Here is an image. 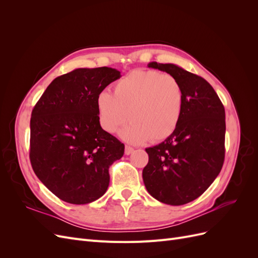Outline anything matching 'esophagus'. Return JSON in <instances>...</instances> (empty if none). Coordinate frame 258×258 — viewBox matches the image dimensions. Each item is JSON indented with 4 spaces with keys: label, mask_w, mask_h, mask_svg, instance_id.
<instances>
[{
    "label": "esophagus",
    "mask_w": 258,
    "mask_h": 258,
    "mask_svg": "<svg viewBox=\"0 0 258 258\" xmlns=\"http://www.w3.org/2000/svg\"><path fill=\"white\" fill-rule=\"evenodd\" d=\"M134 152H135V150L131 146H126V147H124V154H126V155H130V154H132Z\"/></svg>",
    "instance_id": "esophagus-1"
}]
</instances>
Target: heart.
<instances>
[{"label":"heart","instance_id":"1","mask_svg":"<svg viewBox=\"0 0 258 258\" xmlns=\"http://www.w3.org/2000/svg\"><path fill=\"white\" fill-rule=\"evenodd\" d=\"M102 128L131 143L161 141L175 131L183 112V88L174 76L154 70H135L114 85L113 93L97 96Z\"/></svg>","mask_w":258,"mask_h":258}]
</instances>
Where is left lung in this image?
<instances>
[{
	"label": "left lung",
	"mask_w": 258,
	"mask_h": 258,
	"mask_svg": "<svg viewBox=\"0 0 258 258\" xmlns=\"http://www.w3.org/2000/svg\"><path fill=\"white\" fill-rule=\"evenodd\" d=\"M174 76L183 88V112L175 131L146 148L143 182L162 204L182 206L201 196L220 174L225 158V108L205 79L173 63L150 62Z\"/></svg>",
	"instance_id": "8db88e82"
}]
</instances>
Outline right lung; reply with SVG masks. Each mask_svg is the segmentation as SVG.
Wrapping results in <instances>:
<instances>
[{
	"label": "right lung",
	"instance_id": "add662e5",
	"mask_svg": "<svg viewBox=\"0 0 258 258\" xmlns=\"http://www.w3.org/2000/svg\"><path fill=\"white\" fill-rule=\"evenodd\" d=\"M118 70L80 68L54 79L30 120V160L34 173L68 204L86 205L105 194L108 168L124 145L102 129L97 96L120 79Z\"/></svg>",
	"mask_w": 258,
	"mask_h": 258
}]
</instances>
